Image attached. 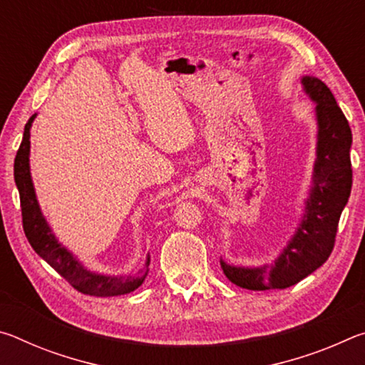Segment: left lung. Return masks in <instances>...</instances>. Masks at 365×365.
<instances>
[{"label": "left lung", "mask_w": 365, "mask_h": 365, "mask_svg": "<svg viewBox=\"0 0 365 365\" xmlns=\"http://www.w3.org/2000/svg\"><path fill=\"white\" fill-rule=\"evenodd\" d=\"M301 83L306 95L316 103L319 128L312 187L299 225L272 265L237 267L220 259L227 279L252 292L293 287L317 270L331 255L339 215L351 195L353 169L349 150L353 133L349 123L322 80L302 77Z\"/></svg>", "instance_id": "1"}]
</instances>
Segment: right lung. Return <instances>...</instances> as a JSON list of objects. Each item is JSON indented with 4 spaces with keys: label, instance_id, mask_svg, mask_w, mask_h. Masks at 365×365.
Returning a JSON list of instances; mask_svg holds the SVG:
<instances>
[{
    "label": "right lung",
    "instance_id": "obj_1",
    "mask_svg": "<svg viewBox=\"0 0 365 365\" xmlns=\"http://www.w3.org/2000/svg\"><path fill=\"white\" fill-rule=\"evenodd\" d=\"M35 115L36 114L30 117L26 123L22 143L14 159V180L21 196L22 225L30 246L80 293L98 296V298H109V296H120L135 292L145 282L148 272H150V256L146 257L145 265L135 275L115 277L96 274V272L83 267L82 262H78L77 257H73L72 252L58 242L46 219L43 217L29 165L30 127H32Z\"/></svg>",
    "mask_w": 365,
    "mask_h": 365
}]
</instances>
